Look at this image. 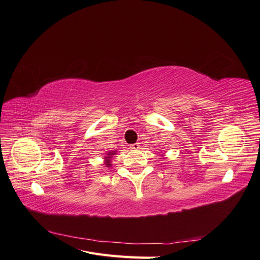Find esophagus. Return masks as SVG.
Here are the masks:
<instances>
[{"instance_id": "1", "label": "esophagus", "mask_w": 260, "mask_h": 260, "mask_svg": "<svg viewBox=\"0 0 260 260\" xmlns=\"http://www.w3.org/2000/svg\"><path fill=\"white\" fill-rule=\"evenodd\" d=\"M130 148L133 149V151H138V149L140 148V143H135V144L130 145Z\"/></svg>"}]
</instances>
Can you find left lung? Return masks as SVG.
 <instances>
[{
    "label": "left lung",
    "instance_id": "1",
    "mask_svg": "<svg viewBox=\"0 0 260 260\" xmlns=\"http://www.w3.org/2000/svg\"><path fill=\"white\" fill-rule=\"evenodd\" d=\"M161 156H164V154H161Z\"/></svg>",
    "mask_w": 260,
    "mask_h": 260
}]
</instances>
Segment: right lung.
<instances>
[{"label":"right lung","instance_id":"obj_1","mask_svg":"<svg viewBox=\"0 0 260 260\" xmlns=\"http://www.w3.org/2000/svg\"><path fill=\"white\" fill-rule=\"evenodd\" d=\"M117 154V152L116 151H109V152H107L106 154H105V156H104V165L106 167H112V159H113V157H114V155H116Z\"/></svg>","mask_w":260,"mask_h":260}]
</instances>
